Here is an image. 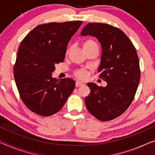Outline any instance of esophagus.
<instances>
[{
    "label": "esophagus",
    "mask_w": 155,
    "mask_h": 155,
    "mask_svg": "<svg viewBox=\"0 0 155 155\" xmlns=\"http://www.w3.org/2000/svg\"><path fill=\"white\" fill-rule=\"evenodd\" d=\"M83 84V82H80V81H77V82H75V87H80V86H82Z\"/></svg>",
    "instance_id": "1"
}]
</instances>
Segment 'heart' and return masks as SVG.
Segmentation results:
<instances>
[{"label": "heart", "mask_w": 155, "mask_h": 155, "mask_svg": "<svg viewBox=\"0 0 155 155\" xmlns=\"http://www.w3.org/2000/svg\"><path fill=\"white\" fill-rule=\"evenodd\" d=\"M92 45H97L96 42L93 41V40H87V41H85L84 43L83 48L92 46ZM75 75L76 77L80 78V79H85V78H87L88 76V72L87 70L84 69V68H80V69H78L75 71Z\"/></svg>", "instance_id": "obj_1"}]
</instances>
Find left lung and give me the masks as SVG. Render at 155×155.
Masks as SVG:
<instances>
[{
	"mask_svg": "<svg viewBox=\"0 0 155 155\" xmlns=\"http://www.w3.org/2000/svg\"><path fill=\"white\" fill-rule=\"evenodd\" d=\"M80 34L98 39L102 54L97 71L107 83L104 87L88 83L91 92L86 107L98 120H112L129 107L137 92L141 75L137 51L122 30L106 23H88Z\"/></svg>",
	"mask_w": 155,
	"mask_h": 155,
	"instance_id": "left-lung-1",
	"label": "left lung"
}]
</instances>
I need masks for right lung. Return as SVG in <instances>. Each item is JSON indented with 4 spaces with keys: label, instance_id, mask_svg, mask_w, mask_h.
Returning <instances> with one entry per match:
<instances>
[{
    "label": "right lung",
    "instance_id": "1",
    "mask_svg": "<svg viewBox=\"0 0 155 155\" xmlns=\"http://www.w3.org/2000/svg\"><path fill=\"white\" fill-rule=\"evenodd\" d=\"M82 23L74 21L39 25L21 43L14 80L23 103L38 115L58 112L74 89V80H57L52 73L55 64L64 61L67 44Z\"/></svg>",
    "mask_w": 155,
    "mask_h": 155
}]
</instances>
